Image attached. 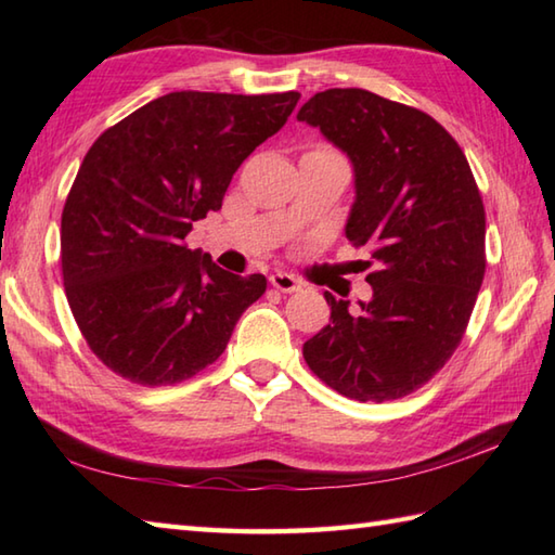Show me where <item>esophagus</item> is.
<instances>
[{
    "mask_svg": "<svg viewBox=\"0 0 555 555\" xmlns=\"http://www.w3.org/2000/svg\"><path fill=\"white\" fill-rule=\"evenodd\" d=\"M269 281H271V286H274L281 293H296V291L302 288L300 279L288 274V271H276V274L269 276Z\"/></svg>",
    "mask_w": 555,
    "mask_h": 555,
    "instance_id": "1",
    "label": "esophagus"
}]
</instances>
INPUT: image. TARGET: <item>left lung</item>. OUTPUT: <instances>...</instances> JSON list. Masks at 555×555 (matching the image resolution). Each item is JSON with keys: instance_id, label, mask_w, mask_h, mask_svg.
Wrapping results in <instances>:
<instances>
[{"instance_id": "obj_1", "label": "left lung", "mask_w": 555, "mask_h": 555, "mask_svg": "<svg viewBox=\"0 0 555 555\" xmlns=\"http://www.w3.org/2000/svg\"><path fill=\"white\" fill-rule=\"evenodd\" d=\"M356 169L346 238L370 245L372 300H336L302 358L340 396L403 398L451 360L487 271V215L465 152L446 128L408 104L360 88H332L302 104Z\"/></svg>"}]
</instances>
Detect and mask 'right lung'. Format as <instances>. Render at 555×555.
Here are the masks:
<instances>
[{
  "label": "right lung",
  "instance_id": "right-lung-1",
  "mask_svg": "<svg viewBox=\"0 0 555 555\" xmlns=\"http://www.w3.org/2000/svg\"><path fill=\"white\" fill-rule=\"evenodd\" d=\"M298 100L296 90L169 92L92 143L62 211V274L68 308L104 367L167 386L227 350L267 279L223 271L183 238L221 209L233 173Z\"/></svg>",
  "mask_w": 555,
  "mask_h": 555
}]
</instances>
